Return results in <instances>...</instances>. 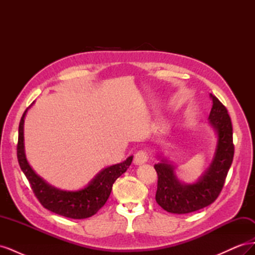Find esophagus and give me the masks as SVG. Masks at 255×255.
I'll use <instances>...</instances> for the list:
<instances>
[{
  "label": "esophagus",
  "mask_w": 255,
  "mask_h": 255,
  "mask_svg": "<svg viewBox=\"0 0 255 255\" xmlns=\"http://www.w3.org/2000/svg\"><path fill=\"white\" fill-rule=\"evenodd\" d=\"M148 159H149V153H148V151L142 149V150H139L135 154L134 163L136 165H141V164H144Z\"/></svg>",
  "instance_id": "34e87169"
}]
</instances>
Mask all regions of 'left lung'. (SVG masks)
<instances>
[{"instance_id":"1","label":"left lung","mask_w":255,"mask_h":255,"mask_svg":"<svg viewBox=\"0 0 255 255\" xmlns=\"http://www.w3.org/2000/svg\"><path fill=\"white\" fill-rule=\"evenodd\" d=\"M213 107L210 121L218 133L216 155L206 173L192 185L181 184L173 168L166 163L154 165L157 173L155 200L165 211L173 214H188L212 204L225 185L234 157L233 128L227 107L211 94Z\"/></svg>"}]
</instances>
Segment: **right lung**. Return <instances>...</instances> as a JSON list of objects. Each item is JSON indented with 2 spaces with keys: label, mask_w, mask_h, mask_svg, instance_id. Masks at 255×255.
<instances>
[{
  "label": "right lung",
  "mask_w": 255,
  "mask_h": 255,
  "mask_svg": "<svg viewBox=\"0 0 255 255\" xmlns=\"http://www.w3.org/2000/svg\"><path fill=\"white\" fill-rule=\"evenodd\" d=\"M26 111L22 115L19 125L17 157L21 170L28 180L35 197L44 208L67 218L85 219L94 216L106 203L112 192L113 184L127 171L132 163L133 156H129L120 164L105 168L84 189L63 191L54 188L33 171L25 158L23 146V122Z\"/></svg>",
  "instance_id": "obj_1"
}]
</instances>
